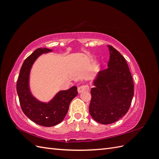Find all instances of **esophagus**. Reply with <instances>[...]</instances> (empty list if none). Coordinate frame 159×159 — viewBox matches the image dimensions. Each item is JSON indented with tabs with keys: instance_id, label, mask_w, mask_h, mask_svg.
I'll list each match as a JSON object with an SVG mask.
<instances>
[{
	"instance_id": "34e87169",
	"label": "esophagus",
	"mask_w": 159,
	"mask_h": 159,
	"mask_svg": "<svg viewBox=\"0 0 159 159\" xmlns=\"http://www.w3.org/2000/svg\"><path fill=\"white\" fill-rule=\"evenodd\" d=\"M89 87L88 85H83L81 86H80L78 89V91L79 93H81L84 92V91H89Z\"/></svg>"
}]
</instances>
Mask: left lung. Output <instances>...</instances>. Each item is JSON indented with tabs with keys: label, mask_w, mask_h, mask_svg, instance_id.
Instances as JSON below:
<instances>
[{
	"label": "left lung",
	"mask_w": 159,
	"mask_h": 159,
	"mask_svg": "<svg viewBox=\"0 0 159 159\" xmlns=\"http://www.w3.org/2000/svg\"><path fill=\"white\" fill-rule=\"evenodd\" d=\"M108 68L93 80L89 104L91 116L101 124L116 122L125 115L134 95V84L125 57L111 46Z\"/></svg>",
	"instance_id": "8db88e82"
}]
</instances>
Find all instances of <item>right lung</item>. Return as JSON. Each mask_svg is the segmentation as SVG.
Instances as JSON below:
<instances>
[{"instance_id": "add662e5", "label": "right lung", "mask_w": 159, "mask_h": 159, "mask_svg": "<svg viewBox=\"0 0 159 159\" xmlns=\"http://www.w3.org/2000/svg\"><path fill=\"white\" fill-rule=\"evenodd\" d=\"M48 48H38L24 61L16 84V91L22 111L31 121L44 127H52L61 123L68 113L70 104L78 95L76 86L60 91L49 102H40L32 95L29 86L30 72L38 57L51 52Z\"/></svg>"}]
</instances>
